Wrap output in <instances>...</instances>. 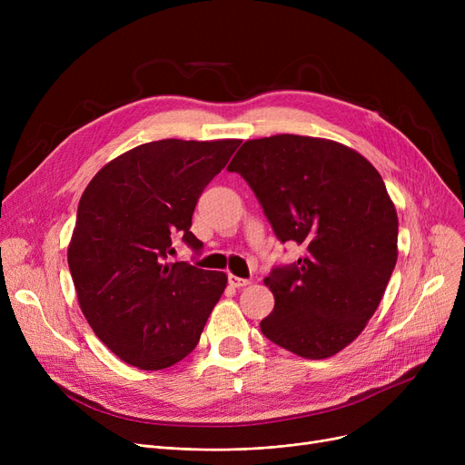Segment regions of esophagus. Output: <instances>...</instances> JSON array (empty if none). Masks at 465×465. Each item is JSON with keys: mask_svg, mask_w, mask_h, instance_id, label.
<instances>
[{"mask_svg": "<svg viewBox=\"0 0 465 465\" xmlns=\"http://www.w3.org/2000/svg\"><path fill=\"white\" fill-rule=\"evenodd\" d=\"M228 282L232 288H242L249 284V279H241V277H235V275H228Z\"/></svg>", "mask_w": 465, "mask_h": 465, "instance_id": "34e87169", "label": "esophagus"}]
</instances>
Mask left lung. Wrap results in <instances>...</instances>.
<instances>
[{"label":"left lung","instance_id":"1","mask_svg":"<svg viewBox=\"0 0 465 465\" xmlns=\"http://www.w3.org/2000/svg\"><path fill=\"white\" fill-rule=\"evenodd\" d=\"M228 171L249 183L279 241L303 249L263 279L275 309L262 333L309 360L343 351L398 260V214L379 171L345 144L290 134L245 141Z\"/></svg>","mask_w":465,"mask_h":465}]
</instances>
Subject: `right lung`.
Masks as SVG:
<instances>
[{
    "label": "right lung",
    "instance_id": "1",
    "mask_svg": "<svg viewBox=\"0 0 465 465\" xmlns=\"http://www.w3.org/2000/svg\"><path fill=\"white\" fill-rule=\"evenodd\" d=\"M239 139H162L120 154L81 195L67 263L83 314L102 343L144 371L165 370L198 345L228 277L169 262L190 232L205 186Z\"/></svg>",
    "mask_w": 465,
    "mask_h": 465
}]
</instances>
